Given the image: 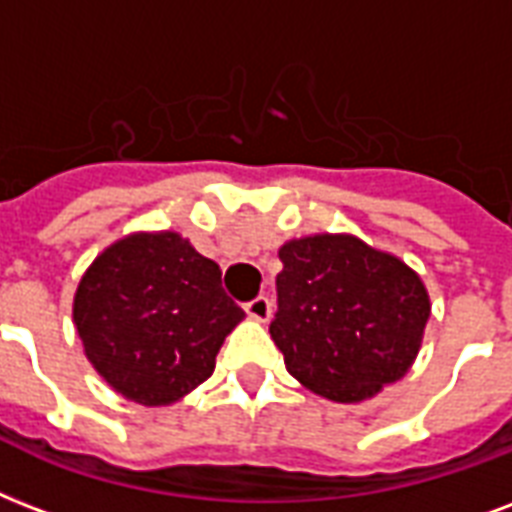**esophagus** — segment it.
I'll return each mask as SVG.
<instances>
[{"label":"esophagus","instance_id":"34e87169","mask_svg":"<svg viewBox=\"0 0 512 512\" xmlns=\"http://www.w3.org/2000/svg\"><path fill=\"white\" fill-rule=\"evenodd\" d=\"M244 311H247L249 319H255V322H268L271 317V300L265 298V295H257L249 303H244Z\"/></svg>","mask_w":512,"mask_h":512}]
</instances>
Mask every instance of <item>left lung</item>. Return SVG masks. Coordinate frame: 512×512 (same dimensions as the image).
Returning <instances> with one entry per match:
<instances>
[{
    "label": "left lung",
    "mask_w": 512,
    "mask_h": 512,
    "mask_svg": "<svg viewBox=\"0 0 512 512\" xmlns=\"http://www.w3.org/2000/svg\"><path fill=\"white\" fill-rule=\"evenodd\" d=\"M271 338L300 384L335 403H360L403 378L429 319L419 273L346 233L279 249Z\"/></svg>",
    "instance_id": "1"
}]
</instances>
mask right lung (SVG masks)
I'll use <instances>...</instances> for the list:
<instances>
[{
    "mask_svg": "<svg viewBox=\"0 0 512 512\" xmlns=\"http://www.w3.org/2000/svg\"><path fill=\"white\" fill-rule=\"evenodd\" d=\"M72 314L96 373L139 405H169L204 384L244 319L222 290L220 265L171 230L104 249L80 279Z\"/></svg>",
    "mask_w": 512,
    "mask_h": 512,
    "instance_id": "obj_1",
    "label": "right lung"
}]
</instances>
